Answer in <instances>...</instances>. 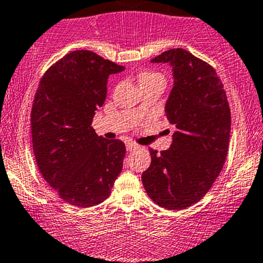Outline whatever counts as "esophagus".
Listing matches in <instances>:
<instances>
[{"instance_id":"esophagus-1","label":"esophagus","mask_w":263,"mask_h":263,"mask_svg":"<svg viewBox=\"0 0 263 263\" xmlns=\"http://www.w3.org/2000/svg\"><path fill=\"white\" fill-rule=\"evenodd\" d=\"M135 149H138V144H135V143H133V142L126 143V151L133 152V151H135Z\"/></svg>"}]
</instances>
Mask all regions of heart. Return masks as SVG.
Instances as JSON below:
<instances>
[{
	"label": "heart",
	"mask_w": 263,
	"mask_h": 263,
	"mask_svg": "<svg viewBox=\"0 0 263 263\" xmlns=\"http://www.w3.org/2000/svg\"><path fill=\"white\" fill-rule=\"evenodd\" d=\"M139 81H140V85H148V84H153V83L165 84L164 76L159 74V72H154V71L140 72Z\"/></svg>",
	"instance_id": "1"
}]
</instances>
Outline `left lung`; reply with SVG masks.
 I'll use <instances>...</instances> for the list:
<instances>
[{"label":"left lung","mask_w":263,"mask_h":263,"mask_svg":"<svg viewBox=\"0 0 263 263\" xmlns=\"http://www.w3.org/2000/svg\"><path fill=\"white\" fill-rule=\"evenodd\" d=\"M152 63L173 67L165 117L177 132L168 151L151 149L142 182L158 205L184 210L202 199L221 173L230 145V104L216 70L187 50L171 49Z\"/></svg>","instance_id":"1"}]
</instances>
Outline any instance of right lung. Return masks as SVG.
Listing matches in <instances>:
<instances>
[{"label": "right lung", "instance_id": "right-lung-1", "mask_svg": "<svg viewBox=\"0 0 263 263\" xmlns=\"http://www.w3.org/2000/svg\"><path fill=\"white\" fill-rule=\"evenodd\" d=\"M123 70L98 53L76 50L50 66L39 84L31 110L36 163L60 198L75 207L104 202L123 168L124 143L98 137L91 126L109 75Z\"/></svg>", "mask_w": 263, "mask_h": 263}]
</instances>
